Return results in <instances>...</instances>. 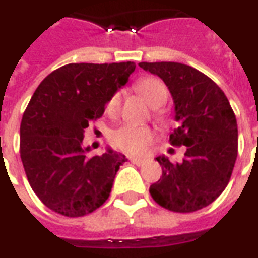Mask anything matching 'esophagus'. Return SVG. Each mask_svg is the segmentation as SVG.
I'll return each mask as SVG.
<instances>
[{
  "label": "esophagus",
  "mask_w": 258,
  "mask_h": 258,
  "mask_svg": "<svg viewBox=\"0 0 258 258\" xmlns=\"http://www.w3.org/2000/svg\"><path fill=\"white\" fill-rule=\"evenodd\" d=\"M133 164H137V166H144L146 162H148V159L146 157H131L130 159Z\"/></svg>",
  "instance_id": "1"
}]
</instances>
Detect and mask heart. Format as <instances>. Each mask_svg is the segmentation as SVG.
Returning <instances> with one entry per match:
<instances>
[{
  "label": "heart",
  "instance_id": "heart-1",
  "mask_svg": "<svg viewBox=\"0 0 258 258\" xmlns=\"http://www.w3.org/2000/svg\"><path fill=\"white\" fill-rule=\"evenodd\" d=\"M135 90L152 107L162 106L167 99V88L156 77H144L138 80L135 83ZM120 102H121V94L120 92L113 94L106 103V112L109 114L117 113ZM152 138H153V134L151 130L146 127L123 125L116 131H113L110 141L120 151L130 153V155H138L145 151Z\"/></svg>",
  "mask_w": 258,
  "mask_h": 258
}]
</instances>
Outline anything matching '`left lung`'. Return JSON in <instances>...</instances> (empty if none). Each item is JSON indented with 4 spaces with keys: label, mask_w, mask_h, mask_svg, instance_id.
Wrapping results in <instances>:
<instances>
[{
    "label": "left lung",
    "mask_w": 258,
    "mask_h": 258,
    "mask_svg": "<svg viewBox=\"0 0 258 258\" xmlns=\"http://www.w3.org/2000/svg\"><path fill=\"white\" fill-rule=\"evenodd\" d=\"M173 96L178 127L170 144L186 146L182 163L159 156L162 177L151 185L152 198L167 210L194 213L213 203L227 188L238 156V124L229 101L206 74L178 62H141Z\"/></svg>",
    "instance_id": "1"
}]
</instances>
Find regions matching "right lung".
I'll list each match as a JSON object with an SVG mask.
<instances>
[{
  "instance_id": "1",
  "label": "right lung",
  "mask_w": 258,
  "mask_h": 258,
  "mask_svg": "<svg viewBox=\"0 0 258 258\" xmlns=\"http://www.w3.org/2000/svg\"><path fill=\"white\" fill-rule=\"evenodd\" d=\"M134 70V62L69 63L37 87L20 123V157L31 189L48 209L81 217L107 200L127 159L109 148L90 157L81 144L84 130L102 117Z\"/></svg>"
}]
</instances>
